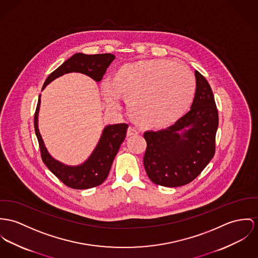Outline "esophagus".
Wrapping results in <instances>:
<instances>
[{"instance_id": "obj_1", "label": "esophagus", "mask_w": 258, "mask_h": 258, "mask_svg": "<svg viewBox=\"0 0 258 258\" xmlns=\"http://www.w3.org/2000/svg\"><path fill=\"white\" fill-rule=\"evenodd\" d=\"M126 135H127V137L138 136V135H139V131H138L136 127H134V126H130V127L127 128V133H126Z\"/></svg>"}]
</instances>
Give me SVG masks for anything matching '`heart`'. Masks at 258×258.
Segmentation results:
<instances>
[{
    "label": "heart",
    "instance_id": "1",
    "mask_svg": "<svg viewBox=\"0 0 258 258\" xmlns=\"http://www.w3.org/2000/svg\"><path fill=\"white\" fill-rule=\"evenodd\" d=\"M196 89L191 72L168 59L123 64L111 82L101 83L107 105L117 109L118 95L123 97L131 118L145 128H162L178 120L190 106Z\"/></svg>",
    "mask_w": 258,
    "mask_h": 258
}]
</instances>
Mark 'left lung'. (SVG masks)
Returning a JSON list of instances; mask_svg holds the SVG:
<instances>
[{
    "instance_id": "8db88e82",
    "label": "left lung",
    "mask_w": 258,
    "mask_h": 258,
    "mask_svg": "<svg viewBox=\"0 0 258 258\" xmlns=\"http://www.w3.org/2000/svg\"><path fill=\"white\" fill-rule=\"evenodd\" d=\"M197 90L190 110L173 125L146 132L143 165L154 183L176 187L199 176L215 154L218 110L206 79L196 71Z\"/></svg>"
}]
</instances>
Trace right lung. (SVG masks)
I'll return each mask as SVG.
<instances>
[{"instance_id": "1", "label": "right lung", "mask_w": 258, "mask_h": 258, "mask_svg": "<svg viewBox=\"0 0 258 258\" xmlns=\"http://www.w3.org/2000/svg\"><path fill=\"white\" fill-rule=\"evenodd\" d=\"M115 59L113 54L85 55L75 54L55 70L45 80L43 88L51 81L69 73H81L95 81H101L108 67ZM40 96L34 115V128L39 143L41 158L47 168L69 187L75 189H87L101 184L109 175L113 161L119 146L125 139L127 123L107 125L101 136L99 142L93 153L80 166H67L53 158L47 151L38 130V112Z\"/></svg>"}]
</instances>
